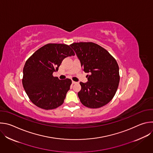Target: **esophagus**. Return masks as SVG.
<instances>
[{
    "instance_id": "esophagus-1",
    "label": "esophagus",
    "mask_w": 153,
    "mask_h": 153,
    "mask_svg": "<svg viewBox=\"0 0 153 153\" xmlns=\"http://www.w3.org/2000/svg\"><path fill=\"white\" fill-rule=\"evenodd\" d=\"M77 82H75V81H73V80H72V83L73 84H75V83H76Z\"/></svg>"
}]
</instances>
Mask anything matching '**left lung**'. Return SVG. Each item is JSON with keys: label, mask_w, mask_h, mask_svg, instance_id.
<instances>
[{"label": "left lung", "mask_w": 153, "mask_h": 153, "mask_svg": "<svg viewBox=\"0 0 153 153\" xmlns=\"http://www.w3.org/2000/svg\"><path fill=\"white\" fill-rule=\"evenodd\" d=\"M74 50L88 82H80L78 93L81 103L90 108H99L114 96L120 80L119 68L116 59L105 48L93 42L73 43Z\"/></svg>", "instance_id": "obj_1"}]
</instances>
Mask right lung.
<instances>
[{
	"mask_svg": "<svg viewBox=\"0 0 153 153\" xmlns=\"http://www.w3.org/2000/svg\"><path fill=\"white\" fill-rule=\"evenodd\" d=\"M70 47L62 43H48L37 50L24 65L22 84L30 100L44 110H53L63 104L70 88V79L54 77L62 60L74 56Z\"/></svg>",
	"mask_w": 153,
	"mask_h": 153,
	"instance_id": "right-lung-1",
	"label": "right lung"
}]
</instances>
